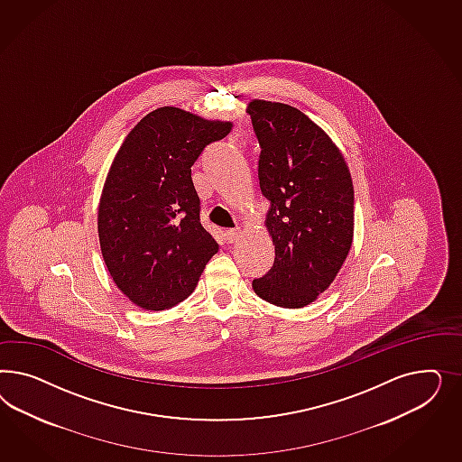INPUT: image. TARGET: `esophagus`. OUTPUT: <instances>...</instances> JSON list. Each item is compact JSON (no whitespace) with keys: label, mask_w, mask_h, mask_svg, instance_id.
<instances>
[{"label":"esophagus","mask_w":462,"mask_h":462,"mask_svg":"<svg viewBox=\"0 0 462 462\" xmlns=\"http://www.w3.org/2000/svg\"><path fill=\"white\" fill-rule=\"evenodd\" d=\"M238 237H240V228H230V230H226V240H228L230 244L237 242Z\"/></svg>","instance_id":"1"}]
</instances>
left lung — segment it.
<instances>
[{"instance_id":"8db88e82","label":"left lung","mask_w":462,"mask_h":462,"mask_svg":"<svg viewBox=\"0 0 462 462\" xmlns=\"http://www.w3.org/2000/svg\"><path fill=\"white\" fill-rule=\"evenodd\" d=\"M247 112L263 149L259 186L274 244V264L252 288L271 305L307 307L328 290L352 247L349 166L322 126L298 108L252 99Z\"/></svg>"}]
</instances>
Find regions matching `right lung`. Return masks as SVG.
<instances>
[{"label":"right lung","mask_w":462,"mask_h":462,"mask_svg":"<svg viewBox=\"0 0 462 462\" xmlns=\"http://www.w3.org/2000/svg\"><path fill=\"white\" fill-rule=\"evenodd\" d=\"M232 126L162 106L120 145L99 198L98 237L110 276L134 305L151 311L180 305L218 252L199 222L191 168Z\"/></svg>","instance_id":"1"}]
</instances>
